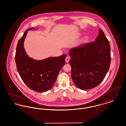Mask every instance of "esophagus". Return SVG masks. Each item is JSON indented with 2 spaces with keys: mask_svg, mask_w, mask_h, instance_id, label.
I'll return each mask as SVG.
<instances>
[{
  "mask_svg": "<svg viewBox=\"0 0 126 126\" xmlns=\"http://www.w3.org/2000/svg\"><path fill=\"white\" fill-rule=\"evenodd\" d=\"M69 60H70V58L68 57H66L65 59V61L66 62L68 63L69 61Z\"/></svg>",
  "mask_w": 126,
  "mask_h": 126,
  "instance_id": "obj_1",
  "label": "esophagus"
}]
</instances>
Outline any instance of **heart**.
Instances as JSON below:
<instances>
[{
  "label": "heart",
  "instance_id": "obj_1",
  "mask_svg": "<svg viewBox=\"0 0 126 126\" xmlns=\"http://www.w3.org/2000/svg\"><path fill=\"white\" fill-rule=\"evenodd\" d=\"M88 39H89V38H88V37H87V36H86L84 38V42H87L88 41Z\"/></svg>",
  "mask_w": 126,
  "mask_h": 126
}]
</instances>
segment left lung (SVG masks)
<instances>
[{
  "mask_svg": "<svg viewBox=\"0 0 126 126\" xmlns=\"http://www.w3.org/2000/svg\"><path fill=\"white\" fill-rule=\"evenodd\" d=\"M69 54L72 80L78 88L89 90L103 81L110 68L111 55L110 43L101 29L94 42L72 48Z\"/></svg>",
  "mask_w": 126,
  "mask_h": 126,
  "instance_id": "8db88e82",
  "label": "left lung"
}]
</instances>
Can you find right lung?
<instances>
[{"label": "right lung", "instance_id": "right-lung-1", "mask_svg": "<svg viewBox=\"0 0 126 126\" xmlns=\"http://www.w3.org/2000/svg\"><path fill=\"white\" fill-rule=\"evenodd\" d=\"M34 29L26 30L19 40L15 60L18 73L24 84L32 90L44 92L53 86L61 68L65 65L66 55L42 60L29 58L24 50V42L27 32Z\"/></svg>", "mask_w": 126, "mask_h": 126}]
</instances>
